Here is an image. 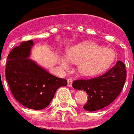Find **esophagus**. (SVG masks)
Returning a JSON list of instances; mask_svg holds the SVG:
<instances>
[{
	"label": "esophagus",
	"instance_id": "esophagus-1",
	"mask_svg": "<svg viewBox=\"0 0 134 134\" xmlns=\"http://www.w3.org/2000/svg\"><path fill=\"white\" fill-rule=\"evenodd\" d=\"M67 81H68V86H69V87H71V86H72V82H73L72 80H71V78H69Z\"/></svg>",
	"mask_w": 134,
	"mask_h": 134
}]
</instances>
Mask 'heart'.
<instances>
[{"label": "heart", "mask_w": 134, "mask_h": 134, "mask_svg": "<svg viewBox=\"0 0 134 134\" xmlns=\"http://www.w3.org/2000/svg\"><path fill=\"white\" fill-rule=\"evenodd\" d=\"M116 57L115 50L87 41L70 47L66 57H59V62L63 69H69L71 63L77 64V71L81 75L92 76L108 69Z\"/></svg>", "instance_id": "b5f03b06"}]
</instances>
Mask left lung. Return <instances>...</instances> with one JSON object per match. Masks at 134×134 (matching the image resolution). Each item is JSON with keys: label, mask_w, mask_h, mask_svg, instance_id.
<instances>
[{"label": "left lung", "mask_w": 134, "mask_h": 134, "mask_svg": "<svg viewBox=\"0 0 134 134\" xmlns=\"http://www.w3.org/2000/svg\"><path fill=\"white\" fill-rule=\"evenodd\" d=\"M126 77L125 65L121 61H118L103 75L87 80H76L72 87L76 90L86 91L88 100L84 109L94 111L103 109L117 98L124 87Z\"/></svg>", "instance_id": "obj_1"}]
</instances>
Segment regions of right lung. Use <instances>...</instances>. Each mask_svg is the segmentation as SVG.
<instances>
[{"instance_id":"1","label":"right lung","mask_w":134,"mask_h":134,"mask_svg":"<svg viewBox=\"0 0 134 134\" xmlns=\"http://www.w3.org/2000/svg\"><path fill=\"white\" fill-rule=\"evenodd\" d=\"M33 41H23L7 57L6 79L17 101L26 108L40 110L48 106L57 90L67 81L50 74L31 59Z\"/></svg>"}]
</instances>
